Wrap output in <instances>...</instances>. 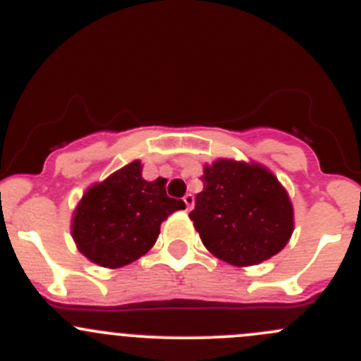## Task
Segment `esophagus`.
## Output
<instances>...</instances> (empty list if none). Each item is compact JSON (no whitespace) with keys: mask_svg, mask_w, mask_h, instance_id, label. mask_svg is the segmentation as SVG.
<instances>
[{"mask_svg":"<svg viewBox=\"0 0 361 361\" xmlns=\"http://www.w3.org/2000/svg\"><path fill=\"white\" fill-rule=\"evenodd\" d=\"M183 202H185V206H187V209H192V206H194V195L185 194Z\"/></svg>","mask_w":361,"mask_h":361,"instance_id":"esophagus-1","label":"esophagus"}]
</instances>
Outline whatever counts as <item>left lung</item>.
Masks as SVG:
<instances>
[{"mask_svg":"<svg viewBox=\"0 0 361 361\" xmlns=\"http://www.w3.org/2000/svg\"><path fill=\"white\" fill-rule=\"evenodd\" d=\"M190 219L204 247L234 266L279 254L293 234V204L277 178L234 160L204 166Z\"/></svg>","mask_w":361,"mask_h":361,"instance_id":"1","label":"left lung"}]
</instances>
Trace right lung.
<instances>
[{
  "label": "right lung",
  "mask_w": 361,
  "mask_h": 361,
  "mask_svg": "<svg viewBox=\"0 0 361 361\" xmlns=\"http://www.w3.org/2000/svg\"><path fill=\"white\" fill-rule=\"evenodd\" d=\"M134 160L93 185L73 215L72 236L80 254L106 268H120L155 245L160 224L183 209L185 202L167 197L166 180L146 181Z\"/></svg>",
  "instance_id": "1"
}]
</instances>
